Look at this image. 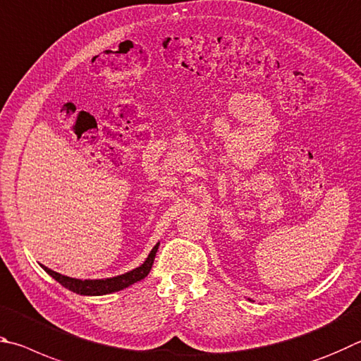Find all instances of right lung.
Listing matches in <instances>:
<instances>
[{
    "label": "right lung",
    "instance_id": "obj_1",
    "mask_svg": "<svg viewBox=\"0 0 361 361\" xmlns=\"http://www.w3.org/2000/svg\"><path fill=\"white\" fill-rule=\"evenodd\" d=\"M157 250H158V244L150 250L149 257L145 258V262L141 264V267L130 271V273H125L122 276L111 277V279H94V281L85 279V281H80V279H73V277L63 276L60 273H55V271L49 269L47 267H42V268L47 274L52 276L56 282L61 283L63 287L71 290V292H74V293L90 295V296L107 295V293L118 292V290H123L126 287L133 286L135 282L144 279V277L150 273L152 264H154V260H155Z\"/></svg>",
    "mask_w": 361,
    "mask_h": 361
}]
</instances>
